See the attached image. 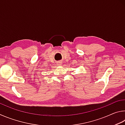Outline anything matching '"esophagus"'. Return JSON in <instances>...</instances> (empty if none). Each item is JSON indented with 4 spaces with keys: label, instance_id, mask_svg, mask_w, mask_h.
<instances>
[{
    "label": "esophagus",
    "instance_id": "obj_1",
    "mask_svg": "<svg viewBox=\"0 0 125 125\" xmlns=\"http://www.w3.org/2000/svg\"><path fill=\"white\" fill-rule=\"evenodd\" d=\"M61 64H62V62H61V61H59V62H58V64L59 65H61Z\"/></svg>",
    "mask_w": 125,
    "mask_h": 125
}]
</instances>
